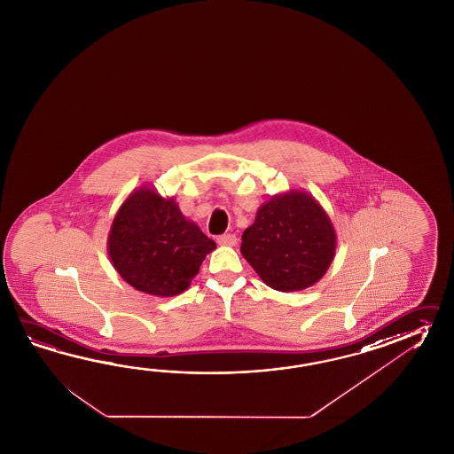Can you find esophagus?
Masks as SVG:
<instances>
[{
  "label": "esophagus",
  "instance_id": "1",
  "mask_svg": "<svg viewBox=\"0 0 454 454\" xmlns=\"http://www.w3.org/2000/svg\"><path fill=\"white\" fill-rule=\"evenodd\" d=\"M236 242H238V238L234 234H223L218 238L220 246H236Z\"/></svg>",
  "mask_w": 454,
  "mask_h": 454
}]
</instances>
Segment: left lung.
Returning a JSON list of instances; mask_svg holds the SVG:
<instances>
[{
	"label": "left lung",
	"mask_w": 454,
	"mask_h": 454,
	"mask_svg": "<svg viewBox=\"0 0 454 454\" xmlns=\"http://www.w3.org/2000/svg\"><path fill=\"white\" fill-rule=\"evenodd\" d=\"M335 247L329 215L304 191L273 195L242 232V257L278 292H301L319 282L333 263Z\"/></svg>",
	"instance_id": "1"
}]
</instances>
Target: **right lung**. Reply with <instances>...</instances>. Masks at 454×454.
Masks as SVG:
<instances>
[{"label": "right lung", "mask_w": 454, "mask_h": 454, "mask_svg": "<svg viewBox=\"0 0 454 454\" xmlns=\"http://www.w3.org/2000/svg\"><path fill=\"white\" fill-rule=\"evenodd\" d=\"M216 244L187 220L174 197L154 187L131 192L115 213L107 238L114 269L138 292L176 296L185 292Z\"/></svg>", "instance_id": "add662e5"}]
</instances>
